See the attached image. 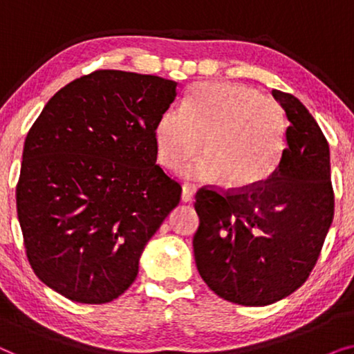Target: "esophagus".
<instances>
[{
  "instance_id": "obj_1",
  "label": "esophagus",
  "mask_w": 354,
  "mask_h": 354,
  "mask_svg": "<svg viewBox=\"0 0 354 354\" xmlns=\"http://www.w3.org/2000/svg\"><path fill=\"white\" fill-rule=\"evenodd\" d=\"M195 187L190 185V183H183L182 185V201L190 203L193 201V196H195Z\"/></svg>"
}]
</instances>
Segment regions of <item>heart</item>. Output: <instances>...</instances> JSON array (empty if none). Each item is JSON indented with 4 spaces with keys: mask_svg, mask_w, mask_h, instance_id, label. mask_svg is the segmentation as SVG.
Wrapping results in <instances>:
<instances>
[{
    "mask_svg": "<svg viewBox=\"0 0 354 354\" xmlns=\"http://www.w3.org/2000/svg\"><path fill=\"white\" fill-rule=\"evenodd\" d=\"M287 118L277 101L240 84H196L183 109H169L154 129L158 158L177 169L201 151L206 156L183 176L219 182L235 190L263 185L277 171Z\"/></svg>",
    "mask_w": 354,
    "mask_h": 354,
    "instance_id": "1",
    "label": "heart"
}]
</instances>
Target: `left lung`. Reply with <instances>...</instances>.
<instances>
[{
	"label": "left lung",
	"instance_id": "obj_1",
	"mask_svg": "<svg viewBox=\"0 0 354 354\" xmlns=\"http://www.w3.org/2000/svg\"><path fill=\"white\" fill-rule=\"evenodd\" d=\"M288 119L277 171L251 190L196 192L198 272L217 297L266 306L301 287L333 219L330 151L301 101L272 90Z\"/></svg>",
	"mask_w": 354,
	"mask_h": 354
}]
</instances>
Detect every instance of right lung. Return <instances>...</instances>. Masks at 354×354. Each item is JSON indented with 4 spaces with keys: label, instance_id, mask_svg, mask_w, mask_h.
<instances>
[{
    "label": "right lung",
    "instance_id": "obj_1",
    "mask_svg": "<svg viewBox=\"0 0 354 354\" xmlns=\"http://www.w3.org/2000/svg\"><path fill=\"white\" fill-rule=\"evenodd\" d=\"M176 96L174 80L95 71L57 91L28 130L16 188L24 246L37 277L71 301L120 297L180 201L154 143Z\"/></svg>",
    "mask_w": 354,
    "mask_h": 354
}]
</instances>
